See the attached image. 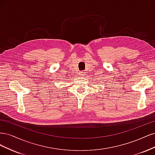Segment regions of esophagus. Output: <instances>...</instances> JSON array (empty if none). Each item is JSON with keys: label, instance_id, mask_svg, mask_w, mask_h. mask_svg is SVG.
I'll return each mask as SVG.
<instances>
[{"label": "esophagus", "instance_id": "1", "mask_svg": "<svg viewBox=\"0 0 155 155\" xmlns=\"http://www.w3.org/2000/svg\"><path fill=\"white\" fill-rule=\"evenodd\" d=\"M84 72H83V71H82V72H79V76H80L81 77H84V76H85V73H84Z\"/></svg>", "mask_w": 155, "mask_h": 155}]
</instances>
